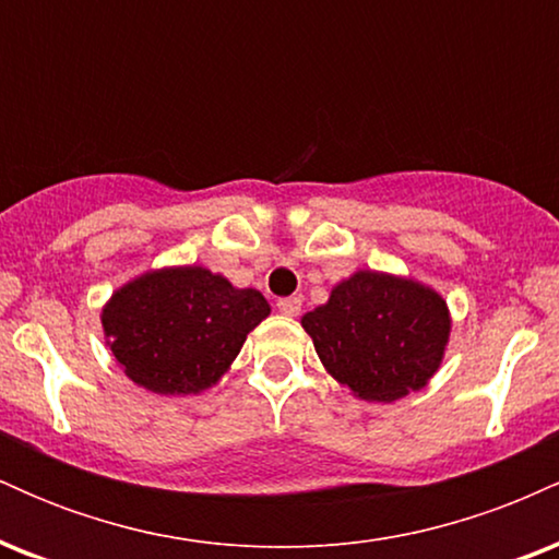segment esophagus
Returning <instances> with one entry per match:
<instances>
[{"label":"esophagus","instance_id":"34e87169","mask_svg":"<svg viewBox=\"0 0 559 559\" xmlns=\"http://www.w3.org/2000/svg\"><path fill=\"white\" fill-rule=\"evenodd\" d=\"M278 307L281 312H284V316H288V318H294V316H299V310H301V299L299 297H284V299H278Z\"/></svg>","mask_w":559,"mask_h":559}]
</instances>
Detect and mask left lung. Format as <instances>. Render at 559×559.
I'll return each mask as SVG.
<instances>
[{
  "label": "left lung",
  "instance_id": "8db88e82",
  "mask_svg": "<svg viewBox=\"0 0 559 559\" xmlns=\"http://www.w3.org/2000/svg\"><path fill=\"white\" fill-rule=\"evenodd\" d=\"M447 301L400 275L357 271L301 318L325 370L368 402H394L439 370L449 342Z\"/></svg>",
  "mask_w": 559,
  "mask_h": 559
}]
</instances>
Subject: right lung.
<instances>
[{"instance_id": "1", "label": "right lung", "mask_w": 559, "mask_h": 559, "mask_svg": "<svg viewBox=\"0 0 559 559\" xmlns=\"http://www.w3.org/2000/svg\"><path fill=\"white\" fill-rule=\"evenodd\" d=\"M267 316L271 305L258 288H236L207 267L183 265L120 286L102 310V329L133 383L186 396L215 386Z\"/></svg>"}]
</instances>
